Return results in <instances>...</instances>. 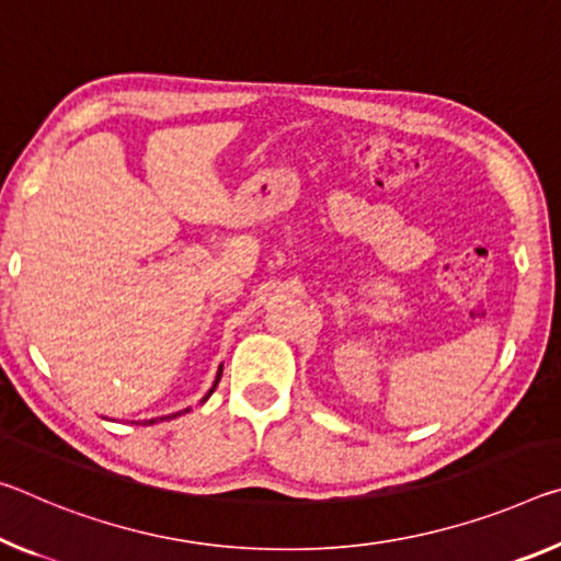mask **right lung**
<instances>
[{"mask_svg": "<svg viewBox=\"0 0 561 561\" xmlns=\"http://www.w3.org/2000/svg\"><path fill=\"white\" fill-rule=\"evenodd\" d=\"M219 377H221V367H219V371H217V379H215V385H211V389H209V392H207V397H204L202 399V402H207V399H209V394L211 392H215V389H217V385H219ZM186 412H190V409H182V412H174V414H167V416H157V420H145V422H135V424H157V422H167V420H174V416H182V414H186Z\"/></svg>", "mask_w": 561, "mask_h": 561, "instance_id": "obj_1", "label": "right lung"}]
</instances>
